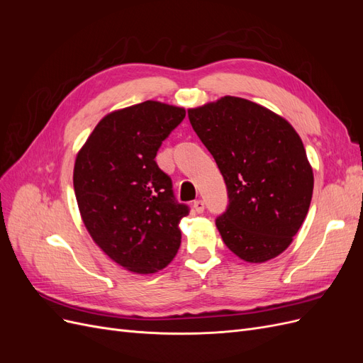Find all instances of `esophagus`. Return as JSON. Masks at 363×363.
Here are the masks:
<instances>
[{"mask_svg":"<svg viewBox=\"0 0 363 363\" xmlns=\"http://www.w3.org/2000/svg\"><path fill=\"white\" fill-rule=\"evenodd\" d=\"M192 211L195 213H203V211H204V201L203 200H195L192 203Z\"/></svg>","mask_w":363,"mask_h":363,"instance_id":"obj_1","label":"esophagus"}]
</instances>
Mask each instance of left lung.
Instances as JSON below:
<instances>
[{"label": "left lung", "instance_id": "left-lung-1", "mask_svg": "<svg viewBox=\"0 0 363 363\" xmlns=\"http://www.w3.org/2000/svg\"><path fill=\"white\" fill-rule=\"evenodd\" d=\"M188 116L227 186V211L216 218L224 244L250 263L277 257L300 230L313 192L298 133L269 108L238 96L189 108Z\"/></svg>", "mask_w": 363, "mask_h": 363}]
</instances>
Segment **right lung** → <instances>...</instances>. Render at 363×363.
Returning a JSON list of instances; mask_svg holds the SVG:
<instances>
[{"label":"right lung","instance_id":"1","mask_svg":"<svg viewBox=\"0 0 363 363\" xmlns=\"http://www.w3.org/2000/svg\"><path fill=\"white\" fill-rule=\"evenodd\" d=\"M186 116L183 107L144 101L106 115L74 164L77 204L94 242L136 274L163 269L177 255L180 219L172 182L156 163L162 142Z\"/></svg>","mask_w":363,"mask_h":363}]
</instances>
